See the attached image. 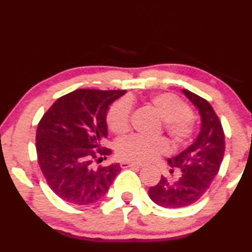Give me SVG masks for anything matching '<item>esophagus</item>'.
Wrapping results in <instances>:
<instances>
[{"label": "esophagus", "instance_id": "34e87169", "mask_svg": "<svg viewBox=\"0 0 252 252\" xmlns=\"http://www.w3.org/2000/svg\"><path fill=\"white\" fill-rule=\"evenodd\" d=\"M121 166L123 169L126 168H142V164H137V163H131V162H122Z\"/></svg>", "mask_w": 252, "mask_h": 252}]
</instances>
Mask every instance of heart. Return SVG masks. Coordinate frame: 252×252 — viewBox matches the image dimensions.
<instances>
[{
	"instance_id": "obj_1",
	"label": "heart",
	"mask_w": 252,
	"mask_h": 252,
	"mask_svg": "<svg viewBox=\"0 0 252 252\" xmlns=\"http://www.w3.org/2000/svg\"><path fill=\"white\" fill-rule=\"evenodd\" d=\"M150 105L163 120V129L176 148L184 147L195 138L196 120L191 109L175 94L163 93L149 98ZM132 104L129 99L115 102L107 114L109 129L117 136H123L131 126ZM170 145L164 137L145 138L130 136L118 142L116 153L121 159L131 163H148L160 155L169 153Z\"/></svg>"
}]
</instances>
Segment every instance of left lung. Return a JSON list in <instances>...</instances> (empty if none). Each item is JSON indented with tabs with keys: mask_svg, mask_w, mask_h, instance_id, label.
I'll return each instance as SVG.
<instances>
[{
	"mask_svg": "<svg viewBox=\"0 0 252 252\" xmlns=\"http://www.w3.org/2000/svg\"><path fill=\"white\" fill-rule=\"evenodd\" d=\"M183 93L198 108L202 128L198 137L187 150L169 159L171 174L175 168L181 169L180 178L170 181L162 176L148 191L150 198L163 208H183L198 201L220 171L225 151L222 123L210 103L189 90L184 89Z\"/></svg>",
	"mask_w": 252,
	"mask_h": 252,
	"instance_id": "obj_1",
	"label": "left lung"
}]
</instances>
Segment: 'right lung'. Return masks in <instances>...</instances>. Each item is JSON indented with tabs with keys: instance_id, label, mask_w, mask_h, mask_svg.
Returning <instances> with one entry per match:
<instances>
[{
	"instance_id": "right-lung-1",
	"label": "right lung",
	"mask_w": 252,
	"mask_h": 252,
	"mask_svg": "<svg viewBox=\"0 0 252 252\" xmlns=\"http://www.w3.org/2000/svg\"><path fill=\"white\" fill-rule=\"evenodd\" d=\"M126 90L77 89L57 98L45 111L36 130L37 162L50 189L76 205L102 198L121 171L120 164H96L111 149L107 137L109 105Z\"/></svg>"
}]
</instances>
